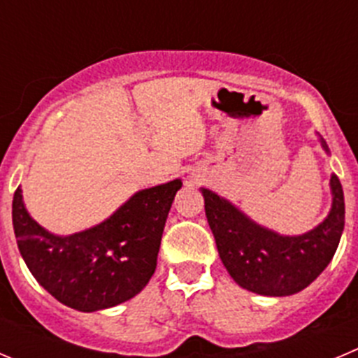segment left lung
<instances>
[{"label":"left lung","mask_w":358,"mask_h":358,"mask_svg":"<svg viewBox=\"0 0 358 358\" xmlns=\"http://www.w3.org/2000/svg\"><path fill=\"white\" fill-rule=\"evenodd\" d=\"M325 151L327 144L322 141ZM332 209L323 223L304 236L285 237L253 223L216 193L202 188L206 216L217 253L234 281L271 297L297 294L329 265L345 228V195L338 176L330 177Z\"/></svg>","instance_id":"obj_1"}]
</instances>
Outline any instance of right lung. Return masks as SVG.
Listing matches in <instances>:
<instances>
[{"mask_svg":"<svg viewBox=\"0 0 358 358\" xmlns=\"http://www.w3.org/2000/svg\"><path fill=\"white\" fill-rule=\"evenodd\" d=\"M181 179L135 193L107 221L57 237L28 214L13 193L17 246L35 279L52 297L79 311L112 308L135 297L155 274L163 228Z\"/></svg>","mask_w":358,"mask_h":358,"instance_id":"obj_1","label":"right lung"}]
</instances>
